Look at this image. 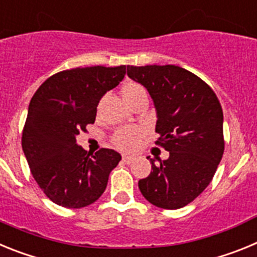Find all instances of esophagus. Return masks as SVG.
Wrapping results in <instances>:
<instances>
[{
  "label": "esophagus",
  "mask_w": 257,
  "mask_h": 257,
  "mask_svg": "<svg viewBox=\"0 0 257 257\" xmlns=\"http://www.w3.org/2000/svg\"><path fill=\"white\" fill-rule=\"evenodd\" d=\"M122 160H123L126 163H131V162H134V160H135V158H134V156L123 154V156H122Z\"/></svg>",
  "instance_id": "34e87169"
}]
</instances>
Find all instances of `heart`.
<instances>
[{
	"instance_id": "obj_1",
	"label": "heart",
	"mask_w": 257,
	"mask_h": 257,
	"mask_svg": "<svg viewBox=\"0 0 257 257\" xmlns=\"http://www.w3.org/2000/svg\"><path fill=\"white\" fill-rule=\"evenodd\" d=\"M142 94H147L145 88L143 87L140 83L138 82H126L122 87V95L126 99L127 103H130L134 100L136 96H139ZM143 130L139 127L130 126V127H122L119 130H117L113 135L112 140L113 144L119 149H124V151H130V149L135 148L136 144L142 139Z\"/></svg>"
}]
</instances>
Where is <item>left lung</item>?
I'll return each mask as SVG.
<instances>
[{
    "instance_id": "8db88e82",
    "label": "left lung",
    "mask_w": 257,
    "mask_h": 257,
    "mask_svg": "<svg viewBox=\"0 0 257 257\" xmlns=\"http://www.w3.org/2000/svg\"><path fill=\"white\" fill-rule=\"evenodd\" d=\"M127 74L151 94L157 109L156 144L170 152L152 163L139 189L152 205L178 210L201 194L212 181L224 154L222 108L212 88L176 65L127 67Z\"/></svg>"
}]
</instances>
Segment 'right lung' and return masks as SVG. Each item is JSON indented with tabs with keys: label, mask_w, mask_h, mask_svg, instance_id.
Listing matches in <instances>:
<instances>
[{
	"label": "right lung",
	"mask_w": 257,
	"mask_h": 257,
	"mask_svg": "<svg viewBox=\"0 0 257 257\" xmlns=\"http://www.w3.org/2000/svg\"><path fill=\"white\" fill-rule=\"evenodd\" d=\"M126 65L61 70L31 99L22 147L31 174L54 203L81 208L100 198L109 174L121 161L113 149L87 153L76 136L94 123L99 100L123 79Z\"/></svg>",
	"instance_id": "add662e5"
}]
</instances>
